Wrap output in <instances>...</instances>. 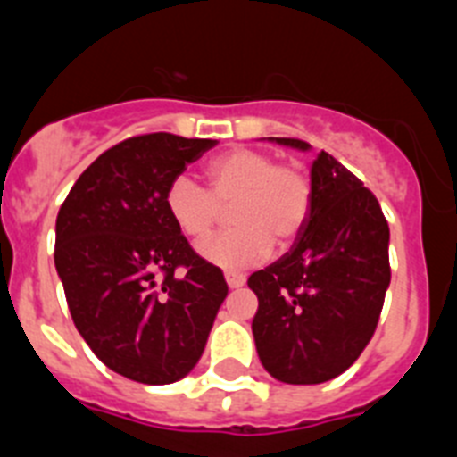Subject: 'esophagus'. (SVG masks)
Wrapping results in <instances>:
<instances>
[{
  "instance_id": "esophagus-1",
  "label": "esophagus",
  "mask_w": 457,
  "mask_h": 457,
  "mask_svg": "<svg viewBox=\"0 0 457 457\" xmlns=\"http://www.w3.org/2000/svg\"><path fill=\"white\" fill-rule=\"evenodd\" d=\"M225 281H228L229 288H238L245 284V275H243V272H237V270H228L225 272Z\"/></svg>"
}]
</instances>
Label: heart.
<instances>
[{"label":"heart","mask_w":457,"mask_h":457,"mask_svg":"<svg viewBox=\"0 0 457 457\" xmlns=\"http://www.w3.org/2000/svg\"><path fill=\"white\" fill-rule=\"evenodd\" d=\"M207 191L178 176L164 194L166 212L185 237L204 238L229 207L232 229L198 245L200 257L220 268H250L302 234L313 207V180L304 166L254 148H229L204 166Z\"/></svg>","instance_id":"b5f03b06"}]
</instances>
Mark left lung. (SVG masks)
<instances>
[{"label":"left lung","mask_w":457,"mask_h":457,"mask_svg":"<svg viewBox=\"0 0 457 457\" xmlns=\"http://www.w3.org/2000/svg\"><path fill=\"white\" fill-rule=\"evenodd\" d=\"M311 180L313 207L291 253L248 279L259 300L253 334L262 365L293 386L331 381L361 356L390 287V228L372 191L325 151Z\"/></svg>","instance_id":"left-lung-1"}]
</instances>
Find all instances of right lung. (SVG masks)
Returning a JSON list of instances; mask_svg holds the SVG:
<instances>
[{
  "label": "right lung",
  "instance_id": "right-lung-1",
  "mask_svg": "<svg viewBox=\"0 0 457 457\" xmlns=\"http://www.w3.org/2000/svg\"><path fill=\"white\" fill-rule=\"evenodd\" d=\"M216 139L151 132L80 173L55 219V270L76 329L112 372L164 386L203 356L228 295L170 220L166 187Z\"/></svg>",
  "mask_w": 457,
  "mask_h": 457
}]
</instances>
